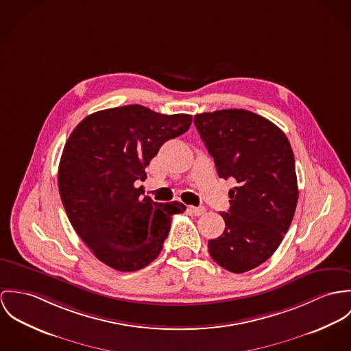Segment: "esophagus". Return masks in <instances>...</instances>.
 <instances>
[{
  "mask_svg": "<svg viewBox=\"0 0 351 351\" xmlns=\"http://www.w3.org/2000/svg\"><path fill=\"white\" fill-rule=\"evenodd\" d=\"M187 210H189L190 214L196 215V217H199V215H202V214L206 213V208H204V207H194V206H190Z\"/></svg>",
  "mask_w": 351,
  "mask_h": 351,
  "instance_id": "obj_1",
  "label": "esophagus"
}]
</instances>
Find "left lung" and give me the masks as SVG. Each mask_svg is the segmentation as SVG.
Here are the masks:
<instances>
[{"instance_id": "left-lung-1", "label": "left lung", "mask_w": 351, "mask_h": 351, "mask_svg": "<svg viewBox=\"0 0 351 351\" xmlns=\"http://www.w3.org/2000/svg\"><path fill=\"white\" fill-rule=\"evenodd\" d=\"M194 123L219 178H234L225 230L208 241L213 260L233 273L265 263L288 232L298 204L295 157L284 132L243 109L202 113Z\"/></svg>"}]
</instances>
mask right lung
<instances>
[{"label":"right lung","instance_id":"1","mask_svg":"<svg viewBox=\"0 0 351 351\" xmlns=\"http://www.w3.org/2000/svg\"><path fill=\"white\" fill-rule=\"evenodd\" d=\"M190 114H160L141 105L93 113L70 134L59 162V193L69 219L93 254L119 272L149 265L162 249L180 202L156 203L137 189L160 147L190 129Z\"/></svg>","mask_w":351,"mask_h":351}]
</instances>
